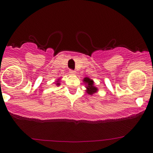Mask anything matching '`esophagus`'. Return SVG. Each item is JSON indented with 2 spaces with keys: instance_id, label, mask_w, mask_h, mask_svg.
<instances>
[{
  "instance_id": "1",
  "label": "esophagus",
  "mask_w": 153,
  "mask_h": 153,
  "mask_svg": "<svg viewBox=\"0 0 153 153\" xmlns=\"http://www.w3.org/2000/svg\"><path fill=\"white\" fill-rule=\"evenodd\" d=\"M69 73H71V74H75V71H73V70H70Z\"/></svg>"
}]
</instances>
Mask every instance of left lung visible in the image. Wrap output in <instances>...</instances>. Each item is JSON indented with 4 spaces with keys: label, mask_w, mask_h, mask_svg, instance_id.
I'll return each mask as SVG.
<instances>
[{
    "label": "left lung",
    "mask_w": 153,
    "mask_h": 153,
    "mask_svg": "<svg viewBox=\"0 0 153 153\" xmlns=\"http://www.w3.org/2000/svg\"><path fill=\"white\" fill-rule=\"evenodd\" d=\"M83 82L84 83L86 84V87L85 88H86L87 94H88L89 95H93L95 93L97 92L98 88L96 87H95L94 80H91V78H88V77H85L83 79Z\"/></svg>",
    "instance_id": "8db88e82"
}]
</instances>
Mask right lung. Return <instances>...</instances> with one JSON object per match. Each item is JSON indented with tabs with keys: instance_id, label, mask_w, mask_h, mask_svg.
<instances>
[{
	"instance_id": "1",
	"label": "right lung",
	"mask_w": 153,
	"mask_h": 153,
	"mask_svg": "<svg viewBox=\"0 0 153 153\" xmlns=\"http://www.w3.org/2000/svg\"><path fill=\"white\" fill-rule=\"evenodd\" d=\"M57 82H56V85H60V84H59V80H57V81H56Z\"/></svg>"
}]
</instances>
